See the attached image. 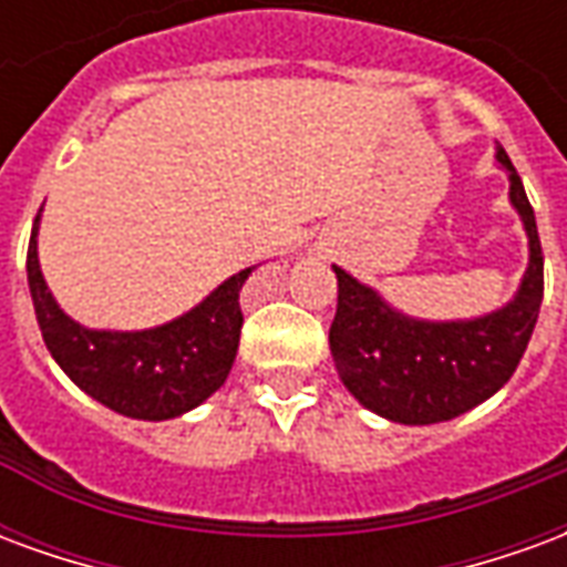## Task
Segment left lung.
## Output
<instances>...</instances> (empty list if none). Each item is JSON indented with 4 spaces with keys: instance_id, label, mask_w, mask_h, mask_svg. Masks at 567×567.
I'll use <instances>...</instances> for the list:
<instances>
[{
    "instance_id": "1",
    "label": "left lung",
    "mask_w": 567,
    "mask_h": 567,
    "mask_svg": "<svg viewBox=\"0 0 567 567\" xmlns=\"http://www.w3.org/2000/svg\"><path fill=\"white\" fill-rule=\"evenodd\" d=\"M511 203L528 234V270L507 307L467 321H422L392 309L373 288L337 272L331 355L358 404L401 425H434L474 410L511 380L544 300V255L535 209L507 151Z\"/></svg>"
}]
</instances>
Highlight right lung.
<instances>
[{"label": "right lung", "mask_w": 567, "mask_h": 567, "mask_svg": "<svg viewBox=\"0 0 567 567\" xmlns=\"http://www.w3.org/2000/svg\"><path fill=\"white\" fill-rule=\"evenodd\" d=\"M39 215L27 251L32 307L44 346L69 380L121 416L163 422L199 406L234 368L243 309L239 291L251 276L239 270L199 307L151 331H91L56 307L39 270Z\"/></svg>", "instance_id": "add662e5"}]
</instances>
